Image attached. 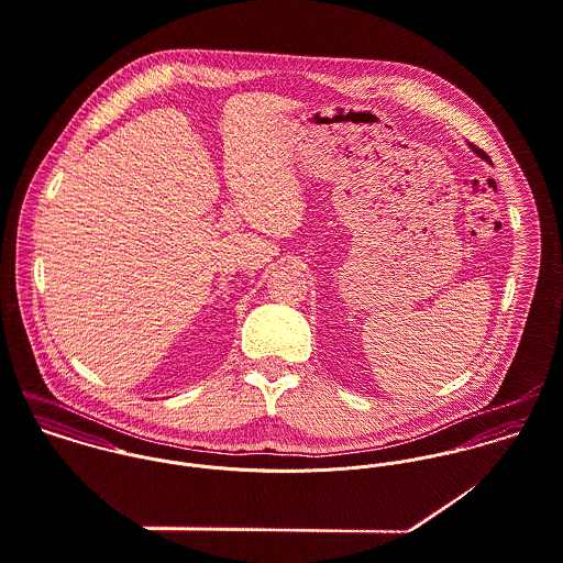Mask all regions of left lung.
Returning <instances> with one entry per match:
<instances>
[{
  "mask_svg": "<svg viewBox=\"0 0 563 563\" xmlns=\"http://www.w3.org/2000/svg\"><path fill=\"white\" fill-rule=\"evenodd\" d=\"M471 148H473V151H475V153H477V155H482V157H486V153H484V151H482V148H477V146H475V144H471Z\"/></svg>",
  "mask_w": 563,
  "mask_h": 563,
  "instance_id": "obj_1",
  "label": "left lung"
}]
</instances>
